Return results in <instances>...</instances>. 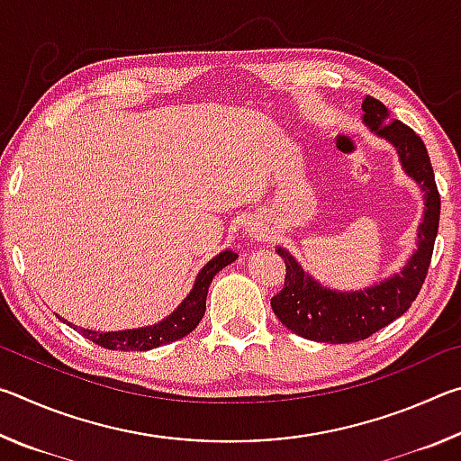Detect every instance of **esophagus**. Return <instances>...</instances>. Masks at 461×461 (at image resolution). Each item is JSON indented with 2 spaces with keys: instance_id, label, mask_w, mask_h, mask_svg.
I'll use <instances>...</instances> for the list:
<instances>
[{
  "instance_id": "esophagus-1",
  "label": "esophagus",
  "mask_w": 461,
  "mask_h": 461,
  "mask_svg": "<svg viewBox=\"0 0 461 461\" xmlns=\"http://www.w3.org/2000/svg\"><path fill=\"white\" fill-rule=\"evenodd\" d=\"M246 231H248L249 238H264V230L258 228V225H256V223H249L248 228H246Z\"/></svg>"
}]
</instances>
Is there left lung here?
Masks as SVG:
<instances>
[{"instance_id":"8db88e82","label":"left lung","mask_w":461,"mask_h":461,"mask_svg":"<svg viewBox=\"0 0 461 461\" xmlns=\"http://www.w3.org/2000/svg\"><path fill=\"white\" fill-rule=\"evenodd\" d=\"M362 112L364 126L394 148L404 175L423 193L425 207L417 228V248L401 270L380 283L357 291H338L319 283L303 270L288 249L278 246L276 254L285 258L286 278L283 291L270 301L272 311L285 327L311 341H360L407 313L425 283L439 228L441 201L423 140L402 122L390 118L388 109L378 99L366 95Z\"/></svg>"}]
</instances>
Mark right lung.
Instances as JSON below:
<instances>
[{
    "label": "right lung",
    "mask_w": 461,
    "mask_h": 461,
    "mask_svg": "<svg viewBox=\"0 0 461 461\" xmlns=\"http://www.w3.org/2000/svg\"><path fill=\"white\" fill-rule=\"evenodd\" d=\"M238 258L236 252L231 249H223L209 260L205 267L199 270L197 278H194L191 293L185 296L173 313L162 319V321L154 325L136 327V330H122V331H95V330H85V327H77L67 319L59 317L60 321H65L68 327H73L75 331H79L83 338L91 339L101 348L107 349H120V352H146V349H154L165 343L176 341L189 335L194 327L205 315V303H207V291L212 285L213 276L221 268L228 267Z\"/></svg>",
    "instance_id": "right-lung-1"
}]
</instances>
